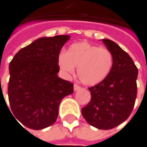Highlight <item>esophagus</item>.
Instances as JSON below:
<instances>
[{
  "label": "esophagus",
  "instance_id": "esophagus-1",
  "mask_svg": "<svg viewBox=\"0 0 147 147\" xmlns=\"http://www.w3.org/2000/svg\"><path fill=\"white\" fill-rule=\"evenodd\" d=\"M74 88V91H78V90H80L81 89V86H78V85H76V84H75L73 86Z\"/></svg>",
  "mask_w": 147,
  "mask_h": 147
}]
</instances>
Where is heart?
Listing matches in <instances>:
<instances>
[{
    "instance_id": "heart-1",
    "label": "heart",
    "mask_w": 147,
    "mask_h": 147,
    "mask_svg": "<svg viewBox=\"0 0 147 147\" xmlns=\"http://www.w3.org/2000/svg\"><path fill=\"white\" fill-rule=\"evenodd\" d=\"M58 65L65 75H71L77 68L81 82L87 86H95L103 82L111 72L114 58L107 48L88 42H76L71 45L66 53L58 56Z\"/></svg>"
}]
</instances>
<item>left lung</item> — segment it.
<instances>
[{"label": "left lung", "instance_id": "obj_1", "mask_svg": "<svg viewBox=\"0 0 147 147\" xmlns=\"http://www.w3.org/2000/svg\"><path fill=\"white\" fill-rule=\"evenodd\" d=\"M114 62L107 77L89 88L91 99L82 109L85 120L100 130L116 127L131 115L136 98L138 70L132 59L116 42L102 39Z\"/></svg>", "mask_w": 147, "mask_h": 147}]
</instances>
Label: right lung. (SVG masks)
<instances>
[{
	"label": "right lung",
	"mask_w": 147,
	"mask_h": 147,
	"mask_svg": "<svg viewBox=\"0 0 147 147\" xmlns=\"http://www.w3.org/2000/svg\"><path fill=\"white\" fill-rule=\"evenodd\" d=\"M69 39L67 35L39 38L21 49L10 62L11 113L30 129L54 124L61 100L73 93V84L57 76L58 56Z\"/></svg>",
	"instance_id": "obj_1"
}]
</instances>
